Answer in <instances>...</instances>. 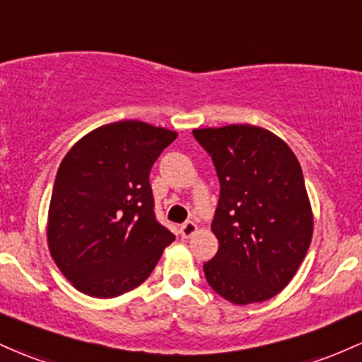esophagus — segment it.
<instances>
[{
	"instance_id": "obj_1",
	"label": "esophagus",
	"mask_w": 362,
	"mask_h": 362,
	"mask_svg": "<svg viewBox=\"0 0 362 362\" xmlns=\"http://www.w3.org/2000/svg\"><path fill=\"white\" fill-rule=\"evenodd\" d=\"M196 232H197V225L194 223V221H185V223L180 226V235L184 237V239H189V237H192Z\"/></svg>"
}]
</instances>
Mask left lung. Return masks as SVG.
I'll return each mask as SVG.
<instances>
[{
    "mask_svg": "<svg viewBox=\"0 0 362 362\" xmlns=\"http://www.w3.org/2000/svg\"><path fill=\"white\" fill-rule=\"evenodd\" d=\"M211 156L220 199L211 223L218 252L206 280L232 304L272 299L287 287L313 237V211L299 161L269 130L254 125L196 129Z\"/></svg>",
    "mask_w": 362,
    "mask_h": 362,
    "instance_id": "8db88e82",
    "label": "left lung"
}]
</instances>
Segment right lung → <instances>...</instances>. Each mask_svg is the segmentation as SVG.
<instances>
[{
	"instance_id": "obj_1",
	"label": "right lung",
	"mask_w": 362,
	"mask_h": 362,
	"mask_svg": "<svg viewBox=\"0 0 362 362\" xmlns=\"http://www.w3.org/2000/svg\"><path fill=\"white\" fill-rule=\"evenodd\" d=\"M177 132L139 120L84 136L59 165L49 214L51 257L74 287L111 299L151 275L175 235L156 220L149 172Z\"/></svg>"
}]
</instances>
